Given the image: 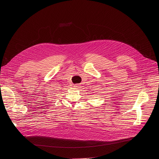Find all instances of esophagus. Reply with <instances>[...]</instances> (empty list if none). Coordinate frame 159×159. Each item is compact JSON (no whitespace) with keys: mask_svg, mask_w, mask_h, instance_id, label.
<instances>
[{"mask_svg":"<svg viewBox=\"0 0 159 159\" xmlns=\"http://www.w3.org/2000/svg\"><path fill=\"white\" fill-rule=\"evenodd\" d=\"M74 87H79V85H78V84H75V85H74Z\"/></svg>","mask_w":159,"mask_h":159,"instance_id":"esophagus-1","label":"esophagus"}]
</instances>
